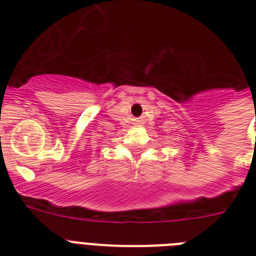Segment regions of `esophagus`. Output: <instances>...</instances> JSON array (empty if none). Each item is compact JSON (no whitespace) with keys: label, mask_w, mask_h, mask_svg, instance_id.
<instances>
[{"label":"esophagus","mask_w":256,"mask_h":256,"mask_svg":"<svg viewBox=\"0 0 256 256\" xmlns=\"http://www.w3.org/2000/svg\"><path fill=\"white\" fill-rule=\"evenodd\" d=\"M137 123H138V122H137Z\"/></svg>","instance_id":"34e87169"}]
</instances>
